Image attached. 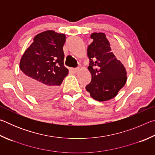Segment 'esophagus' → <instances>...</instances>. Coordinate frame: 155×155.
Instances as JSON below:
<instances>
[{
	"label": "esophagus",
	"mask_w": 155,
	"mask_h": 155,
	"mask_svg": "<svg viewBox=\"0 0 155 155\" xmlns=\"http://www.w3.org/2000/svg\"><path fill=\"white\" fill-rule=\"evenodd\" d=\"M73 72H74V73H75V74H77V73H78V72L80 71V68H73Z\"/></svg>",
	"instance_id": "34e87169"
}]
</instances>
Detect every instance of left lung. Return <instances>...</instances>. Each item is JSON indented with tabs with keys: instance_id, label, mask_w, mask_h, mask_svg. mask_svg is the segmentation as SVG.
Returning <instances> with one entry per match:
<instances>
[{
	"instance_id": "left-lung-1",
	"label": "left lung",
	"mask_w": 155,
	"mask_h": 155,
	"mask_svg": "<svg viewBox=\"0 0 155 155\" xmlns=\"http://www.w3.org/2000/svg\"><path fill=\"white\" fill-rule=\"evenodd\" d=\"M93 41L88 46L90 59L88 70L91 81L86 90L98 101L114 98L127 82V71L120 60L111 52L109 41L103 33H93Z\"/></svg>"
}]
</instances>
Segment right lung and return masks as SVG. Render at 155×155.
<instances>
[{
	"label": "right lung",
	"instance_id": "right-lung-1",
	"mask_svg": "<svg viewBox=\"0 0 155 155\" xmlns=\"http://www.w3.org/2000/svg\"><path fill=\"white\" fill-rule=\"evenodd\" d=\"M65 34L46 31L35 35L20 62L22 83L31 95L46 99L57 93L68 74L64 66Z\"/></svg>",
	"mask_w": 155,
	"mask_h": 155
}]
</instances>
